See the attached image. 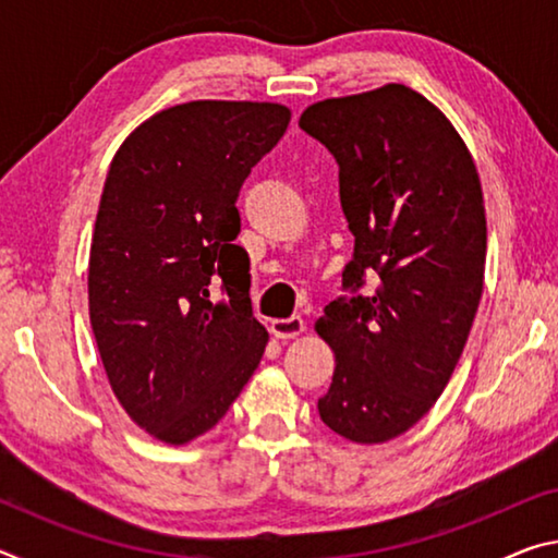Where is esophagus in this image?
<instances>
[{
  "label": "esophagus",
  "mask_w": 558,
  "mask_h": 558,
  "mask_svg": "<svg viewBox=\"0 0 558 558\" xmlns=\"http://www.w3.org/2000/svg\"><path fill=\"white\" fill-rule=\"evenodd\" d=\"M270 332L278 339H295L305 332V323L300 317H288V319H272Z\"/></svg>",
  "instance_id": "1"
}]
</instances>
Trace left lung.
Segmentation results:
<instances>
[{
	"instance_id": "1",
	"label": "left lung",
	"mask_w": 558,
	"mask_h": 558,
	"mask_svg": "<svg viewBox=\"0 0 558 558\" xmlns=\"http://www.w3.org/2000/svg\"><path fill=\"white\" fill-rule=\"evenodd\" d=\"M300 128L337 159L354 235L349 295L315 325L337 356L317 411L337 436L384 442L430 411L465 349L485 280L483 186L450 120L401 83L315 102Z\"/></svg>"
}]
</instances>
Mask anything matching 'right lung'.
<instances>
[{
    "label": "right lung",
    "instance_id": "add662e5",
    "mask_svg": "<svg viewBox=\"0 0 558 558\" xmlns=\"http://www.w3.org/2000/svg\"><path fill=\"white\" fill-rule=\"evenodd\" d=\"M288 122L278 102L194 100L145 120L112 157L90 243V327L120 405L157 440L211 430L266 352L248 253L233 243L235 199Z\"/></svg>",
    "mask_w": 558,
    "mask_h": 558
}]
</instances>
